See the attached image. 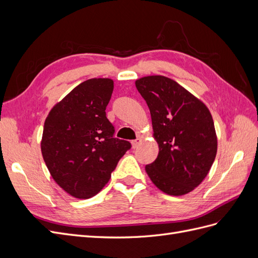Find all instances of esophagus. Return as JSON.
I'll return each mask as SVG.
<instances>
[{
	"mask_svg": "<svg viewBox=\"0 0 258 258\" xmlns=\"http://www.w3.org/2000/svg\"><path fill=\"white\" fill-rule=\"evenodd\" d=\"M142 142V140L140 139V138H138V139H136V140H134V141H131V145H132V147L134 148H136L140 143Z\"/></svg>",
	"mask_w": 258,
	"mask_h": 258,
	"instance_id": "obj_1",
	"label": "esophagus"
}]
</instances>
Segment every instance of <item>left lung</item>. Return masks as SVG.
Wrapping results in <instances>:
<instances>
[{
    "label": "left lung",
    "instance_id": "8db88e82",
    "mask_svg": "<svg viewBox=\"0 0 258 258\" xmlns=\"http://www.w3.org/2000/svg\"><path fill=\"white\" fill-rule=\"evenodd\" d=\"M136 87L151 112L159 153L145 167L155 186L183 196L201 184L217 152L214 121L208 106L183 86L162 75L144 76Z\"/></svg>",
    "mask_w": 258,
    "mask_h": 258
}]
</instances>
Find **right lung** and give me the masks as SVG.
I'll return each instance as SVG.
<instances>
[{
	"label": "right lung",
	"mask_w": 258,
	"mask_h": 258,
	"mask_svg": "<svg viewBox=\"0 0 258 258\" xmlns=\"http://www.w3.org/2000/svg\"><path fill=\"white\" fill-rule=\"evenodd\" d=\"M111 79L81 83L59 101L44 123L41 151L52 178L70 196L91 198L110 181L130 143L114 138L105 108Z\"/></svg>",
	"instance_id": "add662e5"
}]
</instances>
